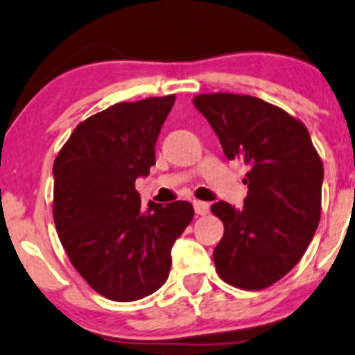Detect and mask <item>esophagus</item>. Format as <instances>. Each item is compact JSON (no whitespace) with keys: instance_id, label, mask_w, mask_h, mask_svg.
Instances as JSON below:
<instances>
[{"instance_id":"obj_1","label":"esophagus","mask_w":355,"mask_h":355,"mask_svg":"<svg viewBox=\"0 0 355 355\" xmlns=\"http://www.w3.org/2000/svg\"><path fill=\"white\" fill-rule=\"evenodd\" d=\"M193 209H195V214L197 215H207L210 210V205L207 202H200V200H195L193 202Z\"/></svg>"}]
</instances>
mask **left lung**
Returning a JSON list of instances; mask_svg holds the SVG:
<instances>
[{"instance_id":"left-lung-1","label":"left lung","mask_w":355,"mask_h":355,"mask_svg":"<svg viewBox=\"0 0 355 355\" xmlns=\"http://www.w3.org/2000/svg\"><path fill=\"white\" fill-rule=\"evenodd\" d=\"M193 105L225 157L248 166L243 209L211 205L225 227L214 250L217 274L234 287L266 288L297 266L319 225L320 157L302 121L255 96L209 93Z\"/></svg>"}]
</instances>
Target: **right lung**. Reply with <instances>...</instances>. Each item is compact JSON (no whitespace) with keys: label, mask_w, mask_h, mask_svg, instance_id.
I'll list each match as a JSON object with an SVG mask.
<instances>
[{"label":"right lung","mask_w":355,"mask_h":355,"mask_svg":"<svg viewBox=\"0 0 355 355\" xmlns=\"http://www.w3.org/2000/svg\"><path fill=\"white\" fill-rule=\"evenodd\" d=\"M175 96L116 103L73 130L53 165V218L73 267L98 294L133 302L168 279L172 247L193 218L190 202L141 209L138 177Z\"/></svg>","instance_id":"right-lung-1"}]
</instances>
